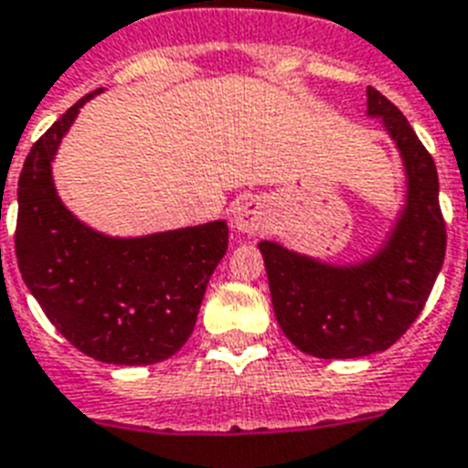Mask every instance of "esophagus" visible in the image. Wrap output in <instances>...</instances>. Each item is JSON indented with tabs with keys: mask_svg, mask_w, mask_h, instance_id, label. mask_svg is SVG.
Segmentation results:
<instances>
[{
	"mask_svg": "<svg viewBox=\"0 0 468 468\" xmlns=\"http://www.w3.org/2000/svg\"><path fill=\"white\" fill-rule=\"evenodd\" d=\"M268 222V207L258 198H246L241 206L237 207L234 215V227L243 234H258Z\"/></svg>",
	"mask_w": 468,
	"mask_h": 468,
	"instance_id": "34e87169",
	"label": "esophagus"
}]
</instances>
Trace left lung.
<instances>
[{"instance_id":"left-lung-1","label":"left lung","mask_w":468,"mask_h":468,"mask_svg":"<svg viewBox=\"0 0 468 468\" xmlns=\"http://www.w3.org/2000/svg\"><path fill=\"white\" fill-rule=\"evenodd\" d=\"M368 114L382 117L409 176L407 210L385 249L354 268H330L280 243H258L282 332L318 358L389 349L420 315L445 261L447 229L433 157L404 114L373 86Z\"/></svg>"}]
</instances>
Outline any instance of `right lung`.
Segmentation results:
<instances>
[{
	"mask_svg": "<svg viewBox=\"0 0 468 468\" xmlns=\"http://www.w3.org/2000/svg\"><path fill=\"white\" fill-rule=\"evenodd\" d=\"M88 98L69 107L23 162L14 237L18 270L49 323L76 349L104 364H157L191 337L229 229L227 222H207L110 239L80 225L57 198L52 157Z\"/></svg>",
	"mask_w": 468,
	"mask_h": 468,
	"instance_id": "right-lung-1",
	"label": "right lung"
}]
</instances>
